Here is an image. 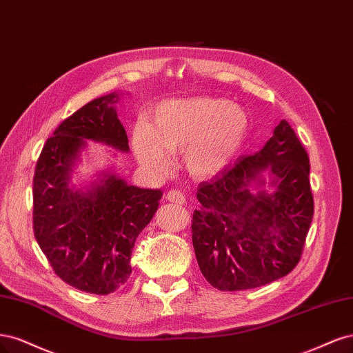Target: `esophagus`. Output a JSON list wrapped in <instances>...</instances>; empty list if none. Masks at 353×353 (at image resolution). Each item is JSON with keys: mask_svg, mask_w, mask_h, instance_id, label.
<instances>
[{"mask_svg": "<svg viewBox=\"0 0 353 353\" xmlns=\"http://www.w3.org/2000/svg\"><path fill=\"white\" fill-rule=\"evenodd\" d=\"M167 199L170 202H174V203H183L185 202V195L180 190L173 189V190L167 192Z\"/></svg>", "mask_w": 353, "mask_h": 353, "instance_id": "esophagus-1", "label": "esophagus"}]
</instances>
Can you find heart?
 <instances>
[{
	"mask_svg": "<svg viewBox=\"0 0 353 353\" xmlns=\"http://www.w3.org/2000/svg\"><path fill=\"white\" fill-rule=\"evenodd\" d=\"M249 133L246 111L223 98L172 99L158 105L133 130L132 145L143 167L164 173L168 152H183V164L198 177L212 176L241 151Z\"/></svg>",
	"mask_w": 353,
	"mask_h": 353,
	"instance_id": "obj_1",
	"label": "heart"
}]
</instances>
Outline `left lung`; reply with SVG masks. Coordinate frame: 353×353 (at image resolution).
I'll return each instance as SVG.
<instances>
[{"label":"left lung","mask_w":353,"mask_h":353,"mask_svg":"<svg viewBox=\"0 0 353 353\" xmlns=\"http://www.w3.org/2000/svg\"><path fill=\"white\" fill-rule=\"evenodd\" d=\"M265 171L275 188L272 194L262 189ZM196 198L192 243L211 286L224 292L254 289L298 265L314 198L308 154L286 120L277 124L263 150L237 158L199 183Z\"/></svg>","instance_id":"8db88e82"}]
</instances>
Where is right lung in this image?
Returning a JSON list of instances; mask_svg holds the SVG:
<instances>
[{"label": "right lung", "mask_w": 353, "mask_h": 353, "mask_svg": "<svg viewBox=\"0 0 353 353\" xmlns=\"http://www.w3.org/2000/svg\"><path fill=\"white\" fill-rule=\"evenodd\" d=\"M119 95L88 102L45 142L33 176V233L57 276L70 286L108 294L128 281L136 237L160 205V189L128 185L102 173L86 190L70 188L86 139L129 151L117 119Z\"/></svg>", "instance_id": "right-lung-1"}]
</instances>
